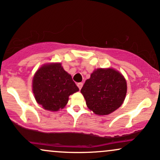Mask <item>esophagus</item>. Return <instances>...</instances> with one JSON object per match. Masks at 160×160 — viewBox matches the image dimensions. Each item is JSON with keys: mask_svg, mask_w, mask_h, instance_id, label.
I'll use <instances>...</instances> for the list:
<instances>
[{"mask_svg": "<svg viewBox=\"0 0 160 160\" xmlns=\"http://www.w3.org/2000/svg\"><path fill=\"white\" fill-rule=\"evenodd\" d=\"M82 85H83V83H82V82H78V86L79 89H81L82 87Z\"/></svg>", "mask_w": 160, "mask_h": 160, "instance_id": "esophagus-1", "label": "esophagus"}]
</instances>
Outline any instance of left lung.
Wrapping results in <instances>:
<instances>
[{
    "label": "left lung",
    "instance_id": "1",
    "mask_svg": "<svg viewBox=\"0 0 160 160\" xmlns=\"http://www.w3.org/2000/svg\"><path fill=\"white\" fill-rule=\"evenodd\" d=\"M80 92L89 110L97 115H108L123 103L127 84L119 71L113 68H98L86 80Z\"/></svg>",
    "mask_w": 160,
    "mask_h": 160
}]
</instances>
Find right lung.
<instances>
[{"label": "right lung", "mask_w": 160, "mask_h": 160, "mask_svg": "<svg viewBox=\"0 0 160 160\" xmlns=\"http://www.w3.org/2000/svg\"><path fill=\"white\" fill-rule=\"evenodd\" d=\"M32 89L37 102L50 111L65 108L70 95L79 91L61 63L46 64L40 67L33 78Z\"/></svg>", "instance_id": "add662e5"}]
</instances>
